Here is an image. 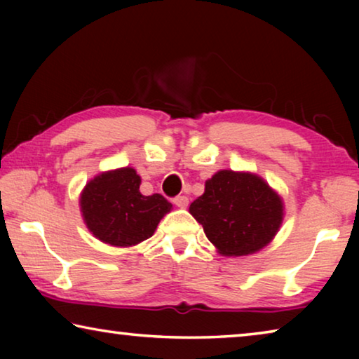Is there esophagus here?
<instances>
[{
	"label": "esophagus",
	"instance_id": "34e87169",
	"mask_svg": "<svg viewBox=\"0 0 359 359\" xmlns=\"http://www.w3.org/2000/svg\"><path fill=\"white\" fill-rule=\"evenodd\" d=\"M172 203L177 205V208H187L188 205V198L187 196H184V194H179V196H175L174 199H172Z\"/></svg>",
	"mask_w": 359,
	"mask_h": 359
}]
</instances>
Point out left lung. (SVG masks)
<instances>
[{
  "instance_id": "obj_1",
  "label": "left lung",
  "mask_w": 359,
  "mask_h": 359,
  "mask_svg": "<svg viewBox=\"0 0 359 359\" xmlns=\"http://www.w3.org/2000/svg\"><path fill=\"white\" fill-rule=\"evenodd\" d=\"M208 239L226 257H242L269 244L280 228L282 199L258 175L220 171L190 204Z\"/></svg>"
}]
</instances>
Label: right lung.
Here are the masks:
<instances>
[{"label":"right lung","mask_w":359,"mask_h":359,"mask_svg":"<svg viewBox=\"0 0 359 359\" xmlns=\"http://www.w3.org/2000/svg\"><path fill=\"white\" fill-rule=\"evenodd\" d=\"M141 177L133 168L100 174L81 196L83 220L100 241L130 247L149 239L172 204L160 193L144 196Z\"/></svg>","instance_id":"add662e5"}]
</instances>
